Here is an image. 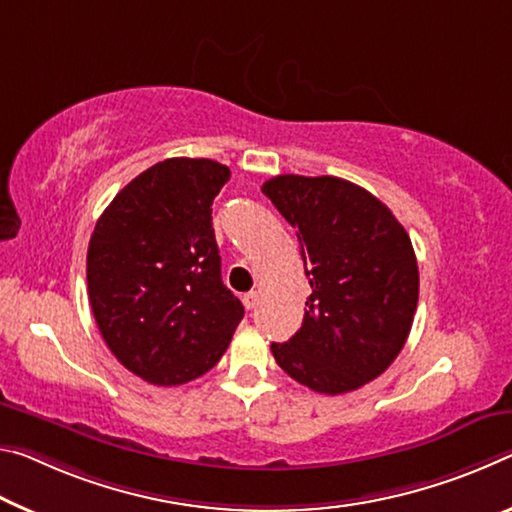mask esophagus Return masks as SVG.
I'll return each mask as SVG.
<instances>
[{
    "label": "esophagus",
    "mask_w": 512,
    "mask_h": 512,
    "mask_svg": "<svg viewBox=\"0 0 512 512\" xmlns=\"http://www.w3.org/2000/svg\"><path fill=\"white\" fill-rule=\"evenodd\" d=\"M243 305H246V310H255L259 305V291H248V294H243Z\"/></svg>",
    "instance_id": "obj_1"
}]
</instances>
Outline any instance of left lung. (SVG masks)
I'll return each mask as SVG.
<instances>
[{
    "instance_id": "obj_1",
    "label": "left lung",
    "mask_w": 512,
    "mask_h": 512,
    "mask_svg": "<svg viewBox=\"0 0 512 512\" xmlns=\"http://www.w3.org/2000/svg\"><path fill=\"white\" fill-rule=\"evenodd\" d=\"M262 191L296 227L312 287L303 326L271 344L273 358L319 394L360 389L394 362L415 319L419 271L408 232L342 177L278 175Z\"/></svg>"
}]
</instances>
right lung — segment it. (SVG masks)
Instances as JSON below:
<instances>
[{
	"label": "right lung",
	"mask_w": 512,
	"mask_h": 512,
	"mask_svg": "<svg viewBox=\"0 0 512 512\" xmlns=\"http://www.w3.org/2000/svg\"><path fill=\"white\" fill-rule=\"evenodd\" d=\"M227 180L230 168L212 159L159 161L95 223L86 257L95 323L116 360L152 385L207 373L243 319L212 227Z\"/></svg>",
	"instance_id": "obj_1"
}]
</instances>
